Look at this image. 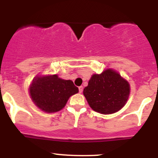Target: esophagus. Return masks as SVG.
<instances>
[{
	"label": "esophagus",
	"instance_id": "obj_1",
	"mask_svg": "<svg viewBox=\"0 0 158 158\" xmlns=\"http://www.w3.org/2000/svg\"><path fill=\"white\" fill-rule=\"evenodd\" d=\"M82 90H83V87H82V86H79V93H81V92H82Z\"/></svg>",
	"mask_w": 158,
	"mask_h": 158
}]
</instances>
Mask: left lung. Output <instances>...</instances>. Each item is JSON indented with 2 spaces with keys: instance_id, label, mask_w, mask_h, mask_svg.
Returning a JSON list of instances; mask_svg holds the SVG:
<instances>
[{
  "instance_id": "left-lung-1",
  "label": "left lung",
  "mask_w": 158,
  "mask_h": 158,
  "mask_svg": "<svg viewBox=\"0 0 158 158\" xmlns=\"http://www.w3.org/2000/svg\"><path fill=\"white\" fill-rule=\"evenodd\" d=\"M129 93L128 81L110 69L92 76L83 90L90 108L103 114L120 110L128 100Z\"/></svg>"
}]
</instances>
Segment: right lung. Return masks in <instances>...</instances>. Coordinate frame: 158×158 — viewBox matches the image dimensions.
Instances as JSON below:
<instances>
[{
	"label": "right lung",
	"mask_w": 158,
	"mask_h": 158,
	"mask_svg": "<svg viewBox=\"0 0 158 158\" xmlns=\"http://www.w3.org/2000/svg\"><path fill=\"white\" fill-rule=\"evenodd\" d=\"M79 92L71 80H64L57 75L36 77L30 88V97L36 106L48 113L59 111L69 97Z\"/></svg>",
	"instance_id": "right-lung-1"
}]
</instances>
